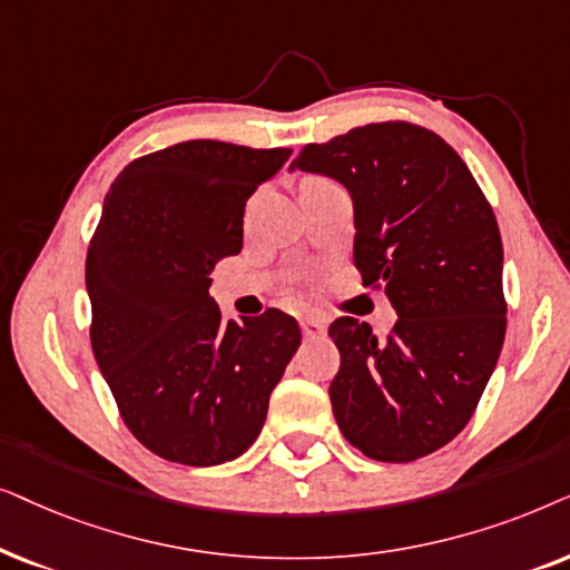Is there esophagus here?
I'll use <instances>...</instances> for the list:
<instances>
[{"label":"esophagus","mask_w":570,"mask_h":570,"mask_svg":"<svg viewBox=\"0 0 570 570\" xmlns=\"http://www.w3.org/2000/svg\"><path fill=\"white\" fill-rule=\"evenodd\" d=\"M299 325H302V333H305V338H317V336H323V333H325L323 317H315V315L302 317Z\"/></svg>","instance_id":"34e87169"}]
</instances>
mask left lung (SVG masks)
Listing matches in <instances>:
<instances>
[{"label": "left lung", "instance_id": "left-lung-1", "mask_svg": "<svg viewBox=\"0 0 570 570\" xmlns=\"http://www.w3.org/2000/svg\"><path fill=\"white\" fill-rule=\"evenodd\" d=\"M292 169L325 174L354 203V265L399 321L385 338L338 317L331 383L338 430L375 461L451 443L480 404L505 338L503 242L488 197L440 135L375 121L309 142Z\"/></svg>", "mask_w": 570, "mask_h": 570}]
</instances>
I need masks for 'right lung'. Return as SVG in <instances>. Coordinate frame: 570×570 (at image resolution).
I'll return each mask as SVG.
<instances>
[{"instance_id":"add662e5","label":"right lung","mask_w":570,"mask_h":570,"mask_svg":"<svg viewBox=\"0 0 570 570\" xmlns=\"http://www.w3.org/2000/svg\"><path fill=\"white\" fill-rule=\"evenodd\" d=\"M289 154L177 142L127 164L106 195L86 261L90 346L121 420L174 464L242 456L299 348L292 315L224 321L208 294L214 265L242 249L247 197Z\"/></svg>"}]
</instances>
